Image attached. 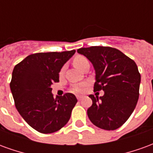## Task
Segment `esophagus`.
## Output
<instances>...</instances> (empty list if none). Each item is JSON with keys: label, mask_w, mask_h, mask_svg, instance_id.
<instances>
[{"label": "esophagus", "mask_w": 153, "mask_h": 153, "mask_svg": "<svg viewBox=\"0 0 153 153\" xmlns=\"http://www.w3.org/2000/svg\"><path fill=\"white\" fill-rule=\"evenodd\" d=\"M77 99L79 100V101H81V99H82V97H77Z\"/></svg>", "instance_id": "obj_1"}]
</instances>
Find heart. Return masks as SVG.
Masks as SVG:
<instances>
[{"instance_id": "1", "label": "heart", "mask_w": 153, "mask_h": 153, "mask_svg": "<svg viewBox=\"0 0 153 153\" xmlns=\"http://www.w3.org/2000/svg\"><path fill=\"white\" fill-rule=\"evenodd\" d=\"M88 62V60L87 59L86 57L83 56H77L74 57V59L73 60V63L74 65V66L76 67L77 69L79 70H82L83 66L86 63ZM64 68H62L60 70V74L63 73ZM87 83H80V84H78V85H74L71 88H70V91L74 93H76V94H79V93H82L84 92V90L86 88Z\"/></svg>"}]
</instances>
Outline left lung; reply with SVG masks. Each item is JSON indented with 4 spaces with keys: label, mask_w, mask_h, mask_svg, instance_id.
<instances>
[{
    "label": "left lung",
    "mask_w": 153,
    "mask_h": 153,
    "mask_svg": "<svg viewBox=\"0 0 153 153\" xmlns=\"http://www.w3.org/2000/svg\"><path fill=\"white\" fill-rule=\"evenodd\" d=\"M77 51L93 63L96 71L93 90L104 91L102 97L89 95L93 104L88 118L97 127L115 130L127 121L139 97L141 75L134 60L118 49L93 46Z\"/></svg>",
    "instance_id": "obj_1"
}]
</instances>
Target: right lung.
I'll use <instances>...</instances> for the list:
<instances>
[{
  "instance_id": "obj_1",
  "label": "right lung",
  "mask_w": 153,
  "mask_h": 153,
  "mask_svg": "<svg viewBox=\"0 0 153 153\" xmlns=\"http://www.w3.org/2000/svg\"><path fill=\"white\" fill-rule=\"evenodd\" d=\"M75 51L31 54L17 64L10 83L16 109L32 128L42 134L54 133L66 125L77 98L66 93L54 98L51 84Z\"/></svg>"
}]
</instances>
